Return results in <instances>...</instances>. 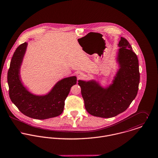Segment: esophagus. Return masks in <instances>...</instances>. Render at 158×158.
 <instances>
[{
  "label": "esophagus",
  "mask_w": 158,
  "mask_h": 158,
  "mask_svg": "<svg viewBox=\"0 0 158 158\" xmlns=\"http://www.w3.org/2000/svg\"><path fill=\"white\" fill-rule=\"evenodd\" d=\"M77 76L79 79H82L84 77V74L82 72H78L77 73Z\"/></svg>",
  "instance_id": "obj_1"
}]
</instances>
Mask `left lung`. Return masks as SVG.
Wrapping results in <instances>:
<instances>
[{"label":"left lung","instance_id":"left-lung-1","mask_svg":"<svg viewBox=\"0 0 158 158\" xmlns=\"http://www.w3.org/2000/svg\"><path fill=\"white\" fill-rule=\"evenodd\" d=\"M118 45L119 69L111 84L104 88L94 80L78 81L85 109L94 116H116L125 111L137 95L140 81L138 57L126 39L121 37Z\"/></svg>","mask_w":158,"mask_h":158}]
</instances>
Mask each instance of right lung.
<instances>
[{
    "instance_id": "obj_1",
    "label": "right lung",
    "mask_w": 158,
    "mask_h": 158,
    "mask_svg": "<svg viewBox=\"0 0 158 158\" xmlns=\"http://www.w3.org/2000/svg\"><path fill=\"white\" fill-rule=\"evenodd\" d=\"M28 44L25 42L16 48L8 71L9 95L12 102L27 116L36 119L56 117L64 111L65 100L71 88L77 82V77L71 76L58 81L47 94L35 95L22 83L20 70Z\"/></svg>"
}]
</instances>
